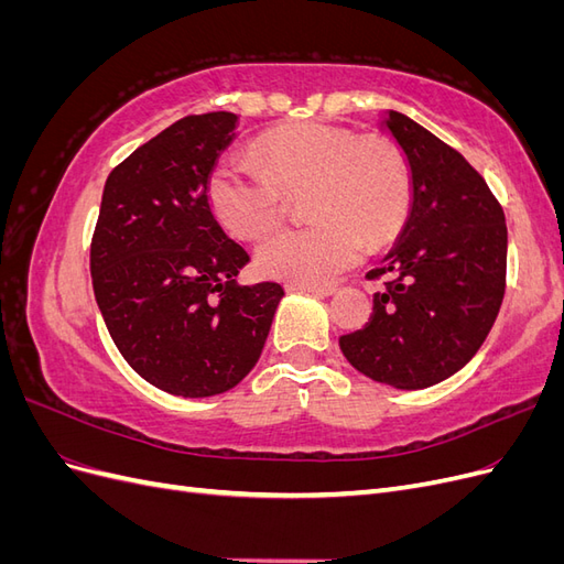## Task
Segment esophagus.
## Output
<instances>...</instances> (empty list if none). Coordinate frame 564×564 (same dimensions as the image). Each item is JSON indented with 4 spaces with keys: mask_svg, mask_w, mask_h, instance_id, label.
Listing matches in <instances>:
<instances>
[{
    "mask_svg": "<svg viewBox=\"0 0 564 564\" xmlns=\"http://www.w3.org/2000/svg\"><path fill=\"white\" fill-rule=\"evenodd\" d=\"M289 292H311L317 296H332L338 292L336 284H296V282H289L286 284Z\"/></svg>",
    "mask_w": 564,
    "mask_h": 564,
    "instance_id": "34e87169",
    "label": "esophagus"
}]
</instances>
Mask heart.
Segmentation results:
<instances>
[{
    "mask_svg": "<svg viewBox=\"0 0 564 564\" xmlns=\"http://www.w3.org/2000/svg\"><path fill=\"white\" fill-rule=\"evenodd\" d=\"M256 164L224 158L209 174L207 197L218 224L259 240L280 224L284 195H301L313 224L280 230L259 247L268 278L327 282L369 249L395 240L412 209V176L400 148L383 135L301 122L265 133Z\"/></svg>",
    "mask_w": 564,
    "mask_h": 564,
    "instance_id": "obj_1",
    "label": "heart"
}]
</instances>
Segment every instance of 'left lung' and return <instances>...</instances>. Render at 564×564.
<instances>
[{
  "label": "left lung",
  "instance_id": "8db88e82",
  "mask_svg": "<svg viewBox=\"0 0 564 564\" xmlns=\"http://www.w3.org/2000/svg\"><path fill=\"white\" fill-rule=\"evenodd\" d=\"M412 172V209L386 259L362 329L338 338L365 377L400 390L449 379L480 350L506 292L508 230L499 199L466 158L402 112L381 122Z\"/></svg>",
  "mask_w": 564,
  "mask_h": 564
}]
</instances>
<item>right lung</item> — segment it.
<instances>
[{
	"label": "right lung",
	"mask_w": 564,
	"mask_h": 564,
	"mask_svg": "<svg viewBox=\"0 0 564 564\" xmlns=\"http://www.w3.org/2000/svg\"><path fill=\"white\" fill-rule=\"evenodd\" d=\"M237 115H187L117 164L91 240L94 294L135 373L181 398H209L259 362L284 289L237 284L249 263L216 220L207 181Z\"/></svg>",
	"instance_id": "1"
}]
</instances>
